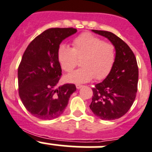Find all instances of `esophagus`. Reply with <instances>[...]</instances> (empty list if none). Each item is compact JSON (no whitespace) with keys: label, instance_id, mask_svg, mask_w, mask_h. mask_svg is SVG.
Segmentation results:
<instances>
[{"label":"esophagus","instance_id":"1","mask_svg":"<svg viewBox=\"0 0 152 152\" xmlns=\"http://www.w3.org/2000/svg\"><path fill=\"white\" fill-rule=\"evenodd\" d=\"M76 88H77V89H80V88L82 87V85H80V84H76Z\"/></svg>","mask_w":152,"mask_h":152}]
</instances>
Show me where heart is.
I'll return each mask as SVG.
<instances>
[{
    "mask_svg": "<svg viewBox=\"0 0 152 152\" xmlns=\"http://www.w3.org/2000/svg\"><path fill=\"white\" fill-rule=\"evenodd\" d=\"M72 48L61 45L58 50V59L62 69L71 72L80 61L82 68L66 76L69 82L81 83L103 80L111 71L115 62V46L109 42L93 35L83 33L72 40Z\"/></svg>",
    "mask_w": 152,
    "mask_h": 152,
    "instance_id": "heart-1",
    "label": "heart"
}]
</instances>
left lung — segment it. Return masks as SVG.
Instances as JSON below:
<instances>
[{"label":"left lung","mask_w":152,"mask_h":152,"mask_svg":"<svg viewBox=\"0 0 152 152\" xmlns=\"http://www.w3.org/2000/svg\"><path fill=\"white\" fill-rule=\"evenodd\" d=\"M107 38L115 46V62L107 78L96 84L90 108L101 120L118 119L127 113L137 91L138 66L137 59L127 44L113 33L93 30Z\"/></svg>","instance_id":"1"}]
</instances>
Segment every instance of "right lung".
<instances>
[{"instance_id": "1", "label": "right lung", "mask_w": 152, "mask_h": 152, "mask_svg": "<svg viewBox=\"0 0 152 152\" xmlns=\"http://www.w3.org/2000/svg\"><path fill=\"white\" fill-rule=\"evenodd\" d=\"M76 31L73 28L47 29L31 42L23 54L18 69V94L27 110L37 118L60 116L76 90L73 83L57 86L62 77L59 45Z\"/></svg>"}]
</instances>
